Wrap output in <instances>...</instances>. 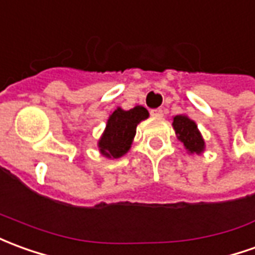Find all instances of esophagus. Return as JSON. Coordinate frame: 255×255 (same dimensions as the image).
Masks as SVG:
<instances>
[{
  "instance_id": "34e87169",
  "label": "esophagus",
  "mask_w": 255,
  "mask_h": 255,
  "mask_svg": "<svg viewBox=\"0 0 255 255\" xmlns=\"http://www.w3.org/2000/svg\"><path fill=\"white\" fill-rule=\"evenodd\" d=\"M150 115H152L153 117H163V116H164V110H163V109H153L152 112H150Z\"/></svg>"
}]
</instances>
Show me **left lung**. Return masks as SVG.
<instances>
[{
  "label": "left lung",
  "instance_id": "8db88e82",
  "mask_svg": "<svg viewBox=\"0 0 255 255\" xmlns=\"http://www.w3.org/2000/svg\"><path fill=\"white\" fill-rule=\"evenodd\" d=\"M172 127L175 129L177 138L183 143L185 149L190 154H200L204 150V139H203L202 133L199 131V128L196 126L193 120H190L188 116H175L172 119Z\"/></svg>",
  "mask_w": 255,
  "mask_h": 255
}]
</instances>
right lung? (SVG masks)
Returning <instances> with one entry per match:
<instances>
[{"instance_id": "right-lung-1", "label": "right lung", "mask_w": 255, "mask_h": 255, "mask_svg": "<svg viewBox=\"0 0 255 255\" xmlns=\"http://www.w3.org/2000/svg\"><path fill=\"white\" fill-rule=\"evenodd\" d=\"M149 117V112L143 106H135L133 109H117L109 116L106 128L101 139L98 140L99 152L108 158H119L124 156L132 145L136 133V126Z\"/></svg>"}]
</instances>
